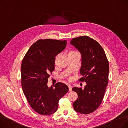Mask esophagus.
Segmentation results:
<instances>
[{"instance_id": "obj_1", "label": "esophagus", "mask_w": 128, "mask_h": 128, "mask_svg": "<svg viewBox=\"0 0 128 128\" xmlns=\"http://www.w3.org/2000/svg\"><path fill=\"white\" fill-rule=\"evenodd\" d=\"M68 86L69 89V91H71L72 90V86L70 84H68Z\"/></svg>"}]
</instances>
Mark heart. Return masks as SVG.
<instances>
[{
	"label": "heart",
	"instance_id": "heart-1",
	"mask_svg": "<svg viewBox=\"0 0 128 128\" xmlns=\"http://www.w3.org/2000/svg\"><path fill=\"white\" fill-rule=\"evenodd\" d=\"M77 53V52H76V51H71L69 53Z\"/></svg>",
	"mask_w": 128,
	"mask_h": 128
}]
</instances>
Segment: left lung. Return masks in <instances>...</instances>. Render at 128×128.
<instances>
[{"label": "left lung", "instance_id": "left-lung-1", "mask_svg": "<svg viewBox=\"0 0 128 128\" xmlns=\"http://www.w3.org/2000/svg\"><path fill=\"white\" fill-rule=\"evenodd\" d=\"M82 55L79 81L85 82L84 88L74 87L78 98L73 103L75 110L88 114L101 104L108 83L109 64L103 48L95 40L86 36L72 38L70 42Z\"/></svg>", "mask_w": 128, "mask_h": 128}]
</instances>
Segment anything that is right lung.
Here are the masks:
<instances>
[{
    "label": "right lung",
    "mask_w": 128,
    "mask_h": 128,
    "mask_svg": "<svg viewBox=\"0 0 128 128\" xmlns=\"http://www.w3.org/2000/svg\"><path fill=\"white\" fill-rule=\"evenodd\" d=\"M67 40L39 39L26 53L21 64V84L32 108L42 115L58 110V101L68 91L65 84L58 82L49 88L50 74L54 70L56 56L66 46Z\"/></svg>",
    "instance_id": "right-lung-1"
}]
</instances>
